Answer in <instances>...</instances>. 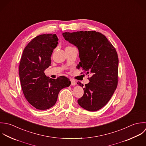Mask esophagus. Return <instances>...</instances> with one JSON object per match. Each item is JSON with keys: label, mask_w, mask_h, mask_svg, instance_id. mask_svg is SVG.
I'll list each match as a JSON object with an SVG mask.
<instances>
[{"label": "esophagus", "mask_w": 146, "mask_h": 146, "mask_svg": "<svg viewBox=\"0 0 146 146\" xmlns=\"http://www.w3.org/2000/svg\"><path fill=\"white\" fill-rule=\"evenodd\" d=\"M70 81H71V85H72V86H75V85L77 84L76 81H75L74 80H73V79H71V80H70Z\"/></svg>", "instance_id": "34e87169"}]
</instances>
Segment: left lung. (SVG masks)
Returning a JSON list of instances; mask_svg holds the SVG:
<instances>
[{
    "label": "left lung",
    "mask_w": 146,
    "mask_h": 146,
    "mask_svg": "<svg viewBox=\"0 0 146 146\" xmlns=\"http://www.w3.org/2000/svg\"><path fill=\"white\" fill-rule=\"evenodd\" d=\"M62 35L78 48L81 60L78 68L81 67L86 74H91L78 103L87 111H96L109 102L117 86L116 51L105 35L95 31L65 32ZM77 84L84 86L81 82Z\"/></svg>",
    "instance_id": "obj_1"
}]
</instances>
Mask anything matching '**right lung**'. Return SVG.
Instances as JSON below:
<instances>
[{
  "label": "right lung",
  "mask_w": 146,
  "mask_h": 146,
  "mask_svg": "<svg viewBox=\"0 0 146 146\" xmlns=\"http://www.w3.org/2000/svg\"><path fill=\"white\" fill-rule=\"evenodd\" d=\"M58 40L55 34L36 36L25 47L20 60L19 76L24 95L30 104L39 110L54 106L60 91L71 84L66 77L52 79L44 73L51 65V56Z\"/></svg>",
  "instance_id": "add662e5"
}]
</instances>
